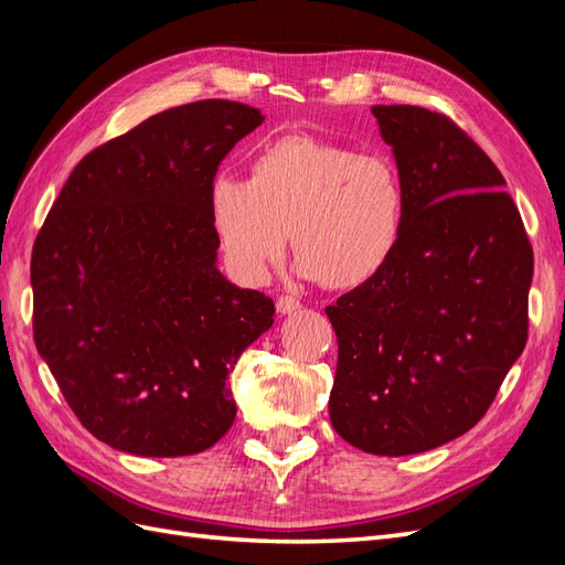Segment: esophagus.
Wrapping results in <instances>:
<instances>
[{"mask_svg": "<svg viewBox=\"0 0 565 565\" xmlns=\"http://www.w3.org/2000/svg\"><path fill=\"white\" fill-rule=\"evenodd\" d=\"M276 309H278V313H292V311H297V309H301V301L297 299V297H292V295H282V297H278V301H276Z\"/></svg>", "mask_w": 565, "mask_h": 565, "instance_id": "esophagus-1", "label": "esophagus"}]
</instances>
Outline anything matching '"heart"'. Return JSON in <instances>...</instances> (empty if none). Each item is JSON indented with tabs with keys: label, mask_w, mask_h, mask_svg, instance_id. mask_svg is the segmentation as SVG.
I'll list each match as a JSON object with an SVG mask.
<instances>
[{
	"label": "heart",
	"mask_w": 565,
	"mask_h": 565,
	"mask_svg": "<svg viewBox=\"0 0 565 565\" xmlns=\"http://www.w3.org/2000/svg\"><path fill=\"white\" fill-rule=\"evenodd\" d=\"M210 218L235 278L259 285L295 237L299 270L334 289L374 280L398 252L405 188L382 152L285 134L249 160V174H221Z\"/></svg>",
	"instance_id": "1"
}]
</instances>
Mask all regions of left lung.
<instances>
[{"mask_svg":"<svg viewBox=\"0 0 565 565\" xmlns=\"http://www.w3.org/2000/svg\"><path fill=\"white\" fill-rule=\"evenodd\" d=\"M405 188L398 252L328 306L330 419L353 448L401 457L478 424L527 341L530 245L504 177L443 113L374 106Z\"/></svg>","mask_w":565,"mask_h":565,"instance_id":"obj_1","label":"left lung"}]
</instances>
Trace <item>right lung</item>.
Wrapping results in <instances>:
<instances>
[{
  "instance_id": "add662e5",
  "label": "right lung",
  "mask_w": 565,
  "mask_h": 565,
  "mask_svg": "<svg viewBox=\"0 0 565 565\" xmlns=\"http://www.w3.org/2000/svg\"><path fill=\"white\" fill-rule=\"evenodd\" d=\"M264 122L207 98L143 119L73 169L32 247V334L84 429L141 457L212 448L228 374L276 306L221 276L210 191Z\"/></svg>"
}]
</instances>
